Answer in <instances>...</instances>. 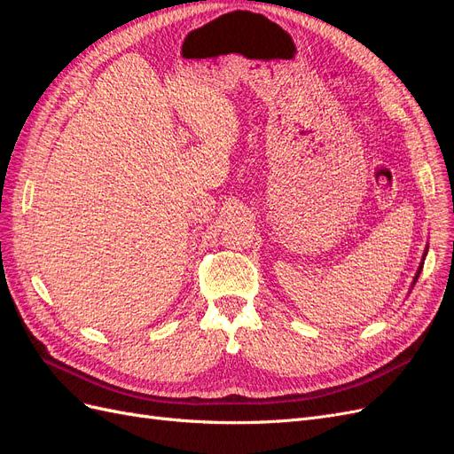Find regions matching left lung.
I'll use <instances>...</instances> for the list:
<instances>
[{
	"label": "left lung",
	"mask_w": 454,
	"mask_h": 454,
	"mask_svg": "<svg viewBox=\"0 0 454 454\" xmlns=\"http://www.w3.org/2000/svg\"><path fill=\"white\" fill-rule=\"evenodd\" d=\"M426 254H428V248H426V250H424V257H426ZM424 257H422V261H424ZM422 265H424V263H420V267H419V270H417V274H415V280H413V286H415V282L419 280V274H420V270H422Z\"/></svg>",
	"instance_id": "1"
}]
</instances>
